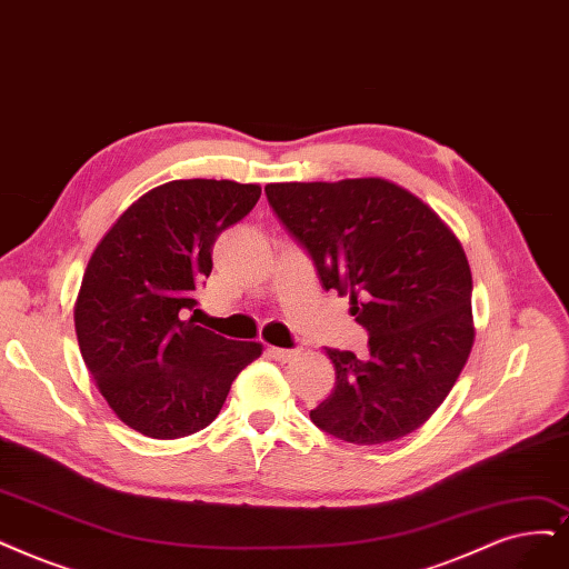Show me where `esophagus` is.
I'll use <instances>...</instances> for the list:
<instances>
[{
    "label": "esophagus",
    "mask_w": 569,
    "mask_h": 569,
    "mask_svg": "<svg viewBox=\"0 0 569 569\" xmlns=\"http://www.w3.org/2000/svg\"><path fill=\"white\" fill-rule=\"evenodd\" d=\"M269 353H271L277 361H281V363H290V361L298 356V349H279V347H271Z\"/></svg>",
    "instance_id": "1"
}]
</instances>
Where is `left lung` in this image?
I'll use <instances>...</instances> for the list:
<instances>
[{
    "label": "left lung",
    "instance_id": "8db88e82",
    "mask_svg": "<svg viewBox=\"0 0 569 569\" xmlns=\"http://www.w3.org/2000/svg\"><path fill=\"white\" fill-rule=\"evenodd\" d=\"M264 192L323 290L349 296L370 332L363 356L326 349L335 389L311 422L353 446L412 433L446 401L476 340L471 267L455 231L385 178L269 182Z\"/></svg>",
    "mask_w": 569,
    "mask_h": 569
}]
</instances>
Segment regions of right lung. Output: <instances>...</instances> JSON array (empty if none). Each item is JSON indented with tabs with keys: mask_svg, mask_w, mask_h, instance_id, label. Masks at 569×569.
Segmentation results:
<instances>
[{
	"mask_svg": "<svg viewBox=\"0 0 569 569\" xmlns=\"http://www.w3.org/2000/svg\"><path fill=\"white\" fill-rule=\"evenodd\" d=\"M262 187L173 180L142 194L100 239L74 302L81 359L126 427L171 440L206 429L260 342H234L194 319L213 243L258 203Z\"/></svg>",
	"mask_w": 569,
	"mask_h": 569,
	"instance_id": "1",
	"label": "right lung"
}]
</instances>
